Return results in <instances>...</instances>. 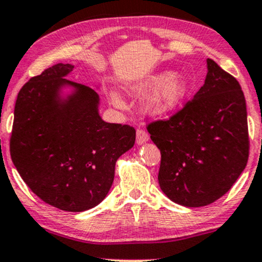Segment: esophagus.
Instances as JSON below:
<instances>
[{
  "label": "esophagus",
  "instance_id": "34e87169",
  "mask_svg": "<svg viewBox=\"0 0 262 262\" xmlns=\"http://www.w3.org/2000/svg\"><path fill=\"white\" fill-rule=\"evenodd\" d=\"M148 134H147L146 131L142 130V128H138L137 132H136V142L137 144H142L146 142V141H148Z\"/></svg>",
  "mask_w": 262,
  "mask_h": 262
}]
</instances>
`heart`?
I'll return each instance as SVG.
<instances>
[{
    "mask_svg": "<svg viewBox=\"0 0 262 262\" xmlns=\"http://www.w3.org/2000/svg\"><path fill=\"white\" fill-rule=\"evenodd\" d=\"M150 87L157 88L147 97L144 106L153 115H163L175 109L184 100L189 92V82L183 75L164 71L148 77L134 89L141 92ZM110 99L116 106H124V101L116 92L110 93Z\"/></svg>",
    "mask_w": 262,
    "mask_h": 262,
    "instance_id": "b5f03b06",
    "label": "heart"
}]
</instances>
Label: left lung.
<instances>
[{"label": "left lung", "instance_id": "1", "mask_svg": "<svg viewBox=\"0 0 262 262\" xmlns=\"http://www.w3.org/2000/svg\"><path fill=\"white\" fill-rule=\"evenodd\" d=\"M205 84L167 120L147 125L161 150L158 181L175 204L202 207L227 193L247 167V103L241 84L207 58Z\"/></svg>", "mask_w": 262, "mask_h": 262}]
</instances>
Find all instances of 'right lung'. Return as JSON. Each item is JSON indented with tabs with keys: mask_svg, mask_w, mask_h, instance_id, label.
Returning <instances> with one entry per match:
<instances>
[{
	"mask_svg": "<svg viewBox=\"0 0 262 262\" xmlns=\"http://www.w3.org/2000/svg\"><path fill=\"white\" fill-rule=\"evenodd\" d=\"M73 67L54 64L21 87L9 152L39 199L62 211L82 212L105 199L115 163L134 147L136 130L103 121L97 92L66 79ZM63 86L74 88L66 100L59 97Z\"/></svg>",
	"mask_w": 262,
	"mask_h": 262,
	"instance_id": "add662e5",
	"label": "right lung"
}]
</instances>
